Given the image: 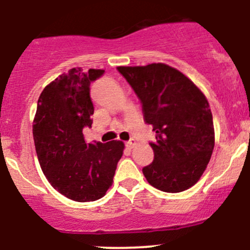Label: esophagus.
Segmentation results:
<instances>
[{
    "label": "esophagus",
    "instance_id": "esophagus-1",
    "mask_svg": "<svg viewBox=\"0 0 250 250\" xmlns=\"http://www.w3.org/2000/svg\"><path fill=\"white\" fill-rule=\"evenodd\" d=\"M135 145H136L135 140H130V141H127V142L125 143L126 148H128V149H131V148H133V147H135Z\"/></svg>",
    "mask_w": 250,
    "mask_h": 250
}]
</instances>
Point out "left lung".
Returning a JSON list of instances; mask_svg holds the SVG:
<instances>
[{
	"mask_svg": "<svg viewBox=\"0 0 250 250\" xmlns=\"http://www.w3.org/2000/svg\"><path fill=\"white\" fill-rule=\"evenodd\" d=\"M153 126L154 160L142 169L155 188L177 193L193 186L208 165L215 135L206 96L181 71L163 63L118 66Z\"/></svg>",
	"mask_w": 250,
	"mask_h": 250,
	"instance_id": "obj_1",
	"label": "left lung"
}]
</instances>
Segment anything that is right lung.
I'll return each mask as SVG.
<instances>
[{"label": "right lung", "instance_id": "obj_1", "mask_svg": "<svg viewBox=\"0 0 250 250\" xmlns=\"http://www.w3.org/2000/svg\"><path fill=\"white\" fill-rule=\"evenodd\" d=\"M103 74L102 69H70L47 85L38 101L33 135L41 169L59 193L75 202L107 193L124 150L122 141L86 143L83 137L95 112L91 83Z\"/></svg>", "mask_w": 250, "mask_h": 250}]
</instances>
